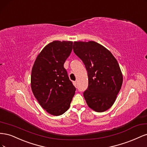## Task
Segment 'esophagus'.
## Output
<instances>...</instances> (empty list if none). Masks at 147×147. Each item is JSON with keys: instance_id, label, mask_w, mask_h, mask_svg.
I'll list each match as a JSON object with an SVG mask.
<instances>
[{"instance_id": "1", "label": "esophagus", "mask_w": 147, "mask_h": 147, "mask_svg": "<svg viewBox=\"0 0 147 147\" xmlns=\"http://www.w3.org/2000/svg\"><path fill=\"white\" fill-rule=\"evenodd\" d=\"M73 83H74V86H75V87H77V82H73Z\"/></svg>"}]
</instances>
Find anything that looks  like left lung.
<instances>
[{
    "label": "left lung",
    "instance_id": "8db88e82",
    "mask_svg": "<svg viewBox=\"0 0 147 147\" xmlns=\"http://www.w3.org/2000/svg\"><path fill=\"white\" fill-rule=\"evenodd\" d=\"M74 52L85 65L88 86L83 92L88 105L97 112L110 109L123 83L117 60L111 52L94 41L74 42Z\"/></svg>",
    "mask_w": 147,
    "mask_h": 147
}]
</instances>
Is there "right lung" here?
Listing matches in <instances>:
<instances>
[{
	"mask_svg": "<svg viewBox=\"0 0 147 147\" xmlns=\"http://www.w3.org/2000/svg\"><path fill=\"white\" fill-rule=\"evenodd\" d=\"M73 42L53 41L35 59L31 73V88L42 107L55 116L67 110L76 88L64 67L72 50Z\"/></svg>",
	"mask_w": 147,
	"mask_h": 147,
	"instance_id": "right-lung-1",
	"label": "right lung"
}]
</instances>
